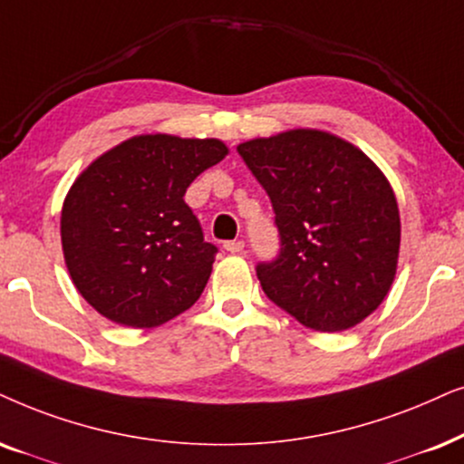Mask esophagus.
Listing matches in <instances>:
<instances>
[{
    "label": "esophagus",
    "instance_id": "1",
    "mask_svg": "<svg viewBox=\"0 0 464 464\" xmlns=\"http://www.w3.org/2000/svg\"><path fill=\"white\" fill-rule=\"evenodd\" d=\"M224 249L230 251V254H243L245 243L243 240H227V243H224Z\"/></svg>",
    "mask_w": 464,
    "mask_h": 464
}]
</instances>
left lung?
Returning a JSON list of instances; mask_svg holds the SVG:
<instances>
[{
	"label": "left lung",
	"mask_w": 464,
	"mask_h": 464,
	"mask_svg": "<svg viewBox=\"0 0 464 464\" xmlns=\"http://www.w3.org/2000/svg\"><path fill=\"white\" fill-rule=\"evenodd\" d=\"M238 153L270 196L281 234L279 257L257 266L270 303L320 333L364 322L399 268V202L382 168L315 128L251 138Z\"/></svg>",
	"instance_id": "8db88e82"
}]
</instances>
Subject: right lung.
<instances>
[{
	"mask_svg": "<svg viewBox=\"0 0 464 464\" xmlns=\"http://www.w3.org/2000/svg\"><path fill=\"white\" fill-rule=\"evenodd\" d=\"M227 153L219 138L136 134L78 174L62 207V249L100 315L155 328L200 298L218 249L183 196Z\"/></svg>",
	"mask_w": 464,
	"mask_h": 464,
	"instance_id": "add662e5",
	"label": "right lung"
}]
</instances>
